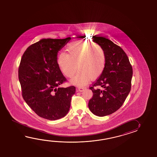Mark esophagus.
Returning a JSON list of instances; mask_svg holds the SVG:
<instances>
[{
  "instance_id": "esophagus-1",
  "label": "esophagus",
  "mask_w": 157,
  "mask_h": 157,
  "mask_svg": "<svg viewBox=\"0 0 157 157\" xmlns=\"http://www.w3.org/2000/svg\"><path fill=\"white\" fill-rule=\"evenodd\" d=\"M86 88L85 87H78V90L80 92H82V91H83V90H85Z\"/></svg>"
}]
</instances>
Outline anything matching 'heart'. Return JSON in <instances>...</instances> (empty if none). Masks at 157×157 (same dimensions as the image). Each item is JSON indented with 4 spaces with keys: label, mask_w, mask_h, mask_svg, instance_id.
<instances>
[{
    "label": "heart",
    "mask_w": 157,
    "mask_h": 157,
    "mask_svg": "<svg viewBox=\"0 0 157 157\" xmlns=\"http://www.w3.org/2000/svg\"><path fill=\"white\" fill-rule=\"evenodd\" d=\"M67 54L62 52L57 57L60 71L68 78L74 76L78 69L80 72L71 79V83L83 86L89 80H95L103 74L106 65V54L103 48L90 41L78 40L66 47Z\"/></svg>",
    "instance_id": "obj_1"
}]
</instances>
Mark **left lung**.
Segmentation results:
<instances>
[{
  "label": "left lung",
  "mask_w": 157,
  "mask_h": 157,
  "mask_svg": "<svg viewBox=\"0 0 157 157\" xmlns=\"http://www.w3.org/2000/svg\"><path fill=\"white\" fill-rule=\"evenodd\" d=\"M93 41L105 51L106 65L90 87L93 96L88 106L94 114L104 117L115 112L124 104L130 92L132 68L124 50L111 40L97 35Z\"/></svg>",
  "instance_id": "8db88e82"
}]
</instances>
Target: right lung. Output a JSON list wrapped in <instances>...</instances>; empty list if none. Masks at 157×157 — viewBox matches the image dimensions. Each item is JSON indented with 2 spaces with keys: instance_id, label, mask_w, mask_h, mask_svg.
Here are the masks:
<instances>
[{
  "instance_id": "1",
  "label": "right lung",
  "mask_w": 157,
  "mask_h": 157,
  "mask_svg": "<svg viewBox=\"0 0 157 157\" xmlns=\"http://www.w3.org/2000/svg\"><path fill=\"white\" fill-rule=\"evenodd\" d=\"M71 40L42 39L28 47L18 68L22 97L40 117L49 120L64 117L68 112L74 86H59L66 81L57 63L59 51Z\"/></svg>"
}]
</instances>
